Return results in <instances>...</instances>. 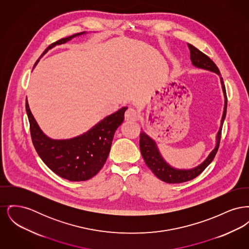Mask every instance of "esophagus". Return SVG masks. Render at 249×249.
Returning <instances> with one entry per match:
<instances>
[{
    "mask_svg": "<svg viewBox=\"0 0 249 249\" xmlns=\"http://www.w3.org/2000/svg\"><path fill=\"white\" fill-rule=\"evenodd\" d=\"M125 118L127 120H138L139 119V113L132 107L127 109L125 113Z\"/></svg>",
    "mask_w": 249,
    "mask_h": 249,
    "instance_id": "obj_1",
    "label": "esophagus"
}]
</instances>
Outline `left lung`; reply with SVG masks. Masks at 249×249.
I'll use <instances>...</instances> for the list:
<instances>
[{"label": "left lung", "mask_w": 249, "mask_h": 249, "mask_svg": "<svg viewBox=\"0 0 249 249\" xmlns=\"http://www.w3.org/2000/svg\"><path fill=\"white\" fill-rule=\"evenodd\" d=\"M188 47L190 48L191 64L194 67L198 69L212 71L219 76L222 91L224 95V110H223L222 118L220 120V126L215 136L214 148L199 165L195 166L190 169H178L170 165L164 160L162 155L160 154L154 139L151 138L148 134H146L143 130H142V132L140 133V150H141L142 158L145 161V164L153 172V174L157 178H160V180L169 184H178V183H183V182L192 180L197 178L200 174L202 173V171L212 162L219 146L221 130H222L223 122H224L226 113H227V95H226L225 86L217 66L213 63L212 59L207 57L205 54H203L199 49H197L190 44H188Z\"/></svg>", "instance_id": "left-lung-1"}]
</instances>
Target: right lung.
<instances>
[{"instance_id":"right-lung-1","label":"right lung","mask_w":249,"mask_h":249,"mask_svg":"<svg viewBox=\"0 0 249 249\" xmlns=\"http://www.w3.org/2000/svg\"><path fill=\"white\" fill-rule=\"evenodd\" d=\"M86 34L82 32L67 36L51 44L36 61L34 68L39 59L51 48ZM127 109V107H121L80 135L69 139H52L39 127L26 99V112L30 121L32 140L37 153L56 175L70 181L89 180L103 168L110 152L114 134L122 124Z\"/></svg>"}]
</instances>
